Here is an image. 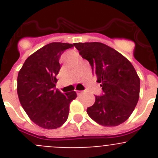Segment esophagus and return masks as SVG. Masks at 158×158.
Here are the masks:
<instances>
[{
  "label": "esophagus",
  "instance_id": "34e87169",
  "mask_svg": "<svg viewBox=\"0 0 158 158\" xmlns=\"http://www.w3.org/2000/svg\"><path fill=\"white\" fill-rule=\"evenodd\" d=\"M82 93V91H77V95H80V94Z\"/></svg>",
  "mask_w": 158,
  "mask_h": 158
}]
</instances>
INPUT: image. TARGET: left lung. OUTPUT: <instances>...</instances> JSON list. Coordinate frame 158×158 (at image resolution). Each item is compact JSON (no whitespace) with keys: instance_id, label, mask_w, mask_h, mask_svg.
<instances>
[{"instance_id":"1","label":"left lung","mask_w":158,"mask_h":158,"mask_svg":"<svg viewBox=\"0 0 158 158\" xmlns=\"http://www.w3.org/2000/svg\"><path fill=\"white\" fill-rule=\"evenodd\" d=\"M83 59L101 83L102 94L87 109L93 121L104 126H118L126 121L139 98L140 80L135 68L118 51L100 42L75 43Z\"/></svg>"}]
</instances>
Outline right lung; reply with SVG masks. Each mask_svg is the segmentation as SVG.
Masks as SVG:
<instances>
[{
    "label": "right lung",
    "instance_id": "add662e5",
    "mask_svg": "<svg viewBox=\"0 0 158 158\" xmlns=\"http://www.w3.org/2000/svg\"><path fill=\"white\" fill-rule=\"evenodd\" d=\"M74 44L52 42L29 56L19 72L17 93L22 106L33 122L46 129L62 126L68 118L73 92L63 94L56 89L60 70L59 58Z\"/></svg>",
    "mask_w": 158,
    "mask_h": 158
}]
</instances>
